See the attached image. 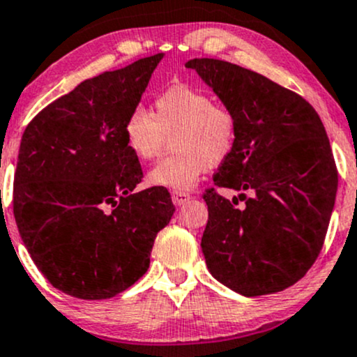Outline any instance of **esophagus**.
Wrapping results in <instances>:
<instances>
[{"instance_id":"obj_1","label":"esophagus","mask_w":357,"mask_h":357,"mask_svg":"<svg viewBox=\"0 0 357 357\" xmlns=\"http://www.w3.org/2000/svg\"><path fill=\"white\" fill-rule=\"evenodd\" d=\"M190 198H191L190 195L183 193V191H172V203H174L176 206L185 205V203H186Z\"/></svg>"}]
</instances>
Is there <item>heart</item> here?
I'll return each mask as SVG.
<instances>
[{
	"instance_id": "obj_1",
	"label": "heart",
	"mask_w": 357,
	"mask_h": 357,
	"mask_svg": "<svg viewBox=\"0 0 357 357\" xmlns=\"http://www.w3.org/2000/svg\"><path fill=\"white\" fill-rule=\"evenodd\" d=\"M128 151L140 160H154L167 147L171 155L147 174L151 186L186 191L208 167H217L234 154L238 139L236 113L213 103L210 95L191 86H172L154 100L152 113L132 109L123 121Z\"/></svg>"
}]
</instances>
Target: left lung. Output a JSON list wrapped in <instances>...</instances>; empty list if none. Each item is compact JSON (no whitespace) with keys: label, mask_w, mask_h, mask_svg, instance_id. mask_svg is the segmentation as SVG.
Wrapping results in <instances>:
<instances>
[{"label":"left lung","mask_w":357,"mask_h":357,"mask_svg":"<svg viewBox=\"0 0 357 357\" xmlns=\"http://www.w3.org/2000/svg\"><path fill=\"white\" fill-rule=\"evenodd\" d=\"M186 68L238 121L236 151L213 183L238 191L244 205L215 188L203 195L208 271L244 296L283 291L319 257L334 210L337 169L322 120L307 100L254 70L218 59H191Z\"/></svg>","instance_id":"obj_1"}]
</instances>
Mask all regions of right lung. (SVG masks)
Returning <instances> with one entry per match:
<instances>
[{
    "mask_svg": "<svg viewBox=\"0 0 357 357\" xmlns=\"http://www.w3.org/2000/svg\"><path fill=\"white\" fill-rule=\"evenodd\" d=\"M164 54L77 84L26 125L13 213L35 266L54 288L107 300L149 269L155 236L174 213L171 195L142 181L123 121Z\"/></svg>",
    "mask_w": 357,
    "mask_h": 357,
    "instance_id": "add662e5",
    "label": "right lung"
}]
</instances>
